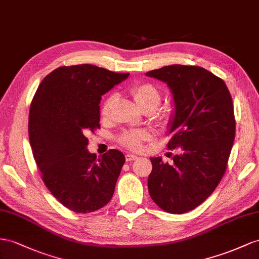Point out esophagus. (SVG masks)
I'll return each mask as SVG.
<instances>
[{
    "mask_svg": "<svg viewBox=\"0 0 259 259\" xmlns=\"http://www.w3.org/2000/svg\"><path fill=\"white\" fill-rule=\"evenodd\" d=\"M137 158H138L137 155H134V154H131V153L125 154V161H127V162L135 161V160H137Z\"/></svg>",
    "mask_w": 259,
    "mask_h": 259,
    "instance_id": "34e87169",
    "label": "esophagus"
}]
</instances>
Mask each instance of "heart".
<instances>
[{
  "label": "heart",
  "instance_id": "obj_1",
  "mask_svg": "<svg viewBox=\"0 0 259 259\" xmlns=\"http://www.w3.org/2000/svg\"><path fill=\"white\" fill-rule=\"evenodd\" d=\"M130 95L134 98L136 104L139 106L142 111L147 109H152L155 111L161 103V93L157 90L156 86L151 83H136L132 84L129 88ZM116 104V96L109 95L105 99L101 115L104 119L110 117L112 109ZM147 139V134L144 131H124L120 137L118 138V142L123 147L131 150H140L142 147V142Z\"/></svg>",
  "mask_w": 259,
  "mask_h": 259
}]
</instances>
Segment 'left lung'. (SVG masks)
<instances>
[{"mask_svg": "<svg viewBox=\"0 0 259 259\" xmlns=\"http://www.w3.org/2000/svg\"><path fill=\"white\" fill-rule=\"evenodd\" d=\"M145 75L167 84L175 106L168 149H180L173 163L151 157V198L164 211L194 210L221 182L235 138L233 102L222 78L200 66L173 64Z\"/></svg>", "mask_w": 259, "mask_h": 259, "instance_id": "obj_1", "label": "left lung"}]
</instances>
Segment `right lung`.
I'll list each match as a JSON object with an SVG mask.
<instances>
[{"instance_id": "add662e5", "label": "right lung", "mask_w": 259, "mask_h": 259, "mask_svg": "<svg viewBox=\"0 0 259 259\" xmlns=\"http://www.w3.org/2000/svg\"><path fill=\"white\" fill-rule=\"evenodd\" d=\"M128 76L92 64L60 66L42 79L31 101L29 142L42 181L77 213L103 208L114 195L124 155L118 150L99 157L90 153L86 134L101 127L102 95Z\"/></svg>"}]
</instances>
